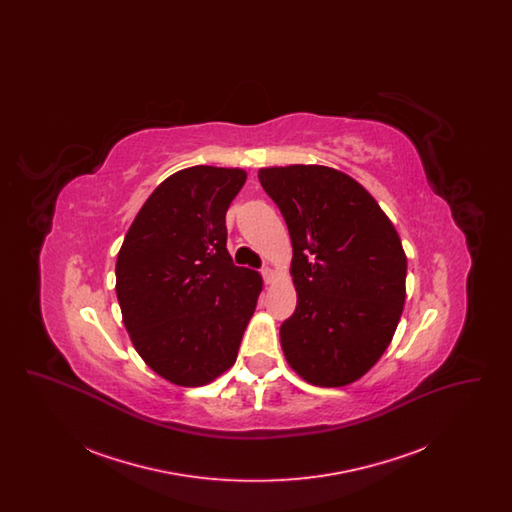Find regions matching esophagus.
<instances>
[{"label":"esophagus","instance_id":"34e87169","mask_svg":"<svg viewBox=\"0 0 512 512\" xmlns=\"http://www.w3.org/2000/svg\"><path fill=\"white\" fill-rule=\"evenodd\" d=\"M261 274H263V278H265V282H267V284H272V282L276 280V272H274L270 267L261 268Z\"/></svg>","mask_w":512,"mask_h":512}]
</instances>
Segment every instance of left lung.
I'll use <instances>...</instances> for the list:
<instances>
[{"label": "left lung", "mask_w": 512, "mask_h": 512, "mask_svg": "<svg viewBox=\"0 0 512 512\" xmlns=\"http://www.w3.org/2000/svg\"><path fill=\"white\" fill-rule=\"evenodd\" d=\"M292 238L297 307L280 326L284 355L309 384L338 388L382 357L405 303L407 257L365 188L320 165L259 171Z\"/></svg>", "instance_id": "obj_1"}]
</instances>
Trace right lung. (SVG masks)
Here are the masks:
<instances>
[{
    "mask_svg": "<svg viewBox=\"0 0 512 512\" xmlns=\"http://www.w3.org/2000/svg\"><path fill=\"white\" fill-rule=\"evenodd\" d=\"M242 169L197 165L147 197L117 257L122 320L140 357L176 386H205L236 363L263 278L226 249Z\"/></svg>",
    "mask_w": 512,
    "mask_h": 512,
    "instance_id": "add662e5",
    "label": "right lung"
}]
</instances>
